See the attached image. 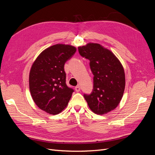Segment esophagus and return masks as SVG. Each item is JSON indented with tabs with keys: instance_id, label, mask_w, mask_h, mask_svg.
<instances>
[{
	"instance_id": "obj_1",
	"label": "esophagus",
	"mask_w": 155,
	"mask_h": 155,
	"mask_svg": "<svg viewBox=\"0 0 155 155\" xmlns=\"http://www.w3.org/2000/svg\"><path fill=\"white\" fill-rule=\"evenodd\" d=\"M75 89H76V92H79L80 91V86L79 85H77L76 87H75Z\"/></svg>"
}]
</instances>
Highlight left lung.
Returning a JSON list of instances; mask_svg holds the SVG:
<instances>
[{"label": "left lung", "mask_w": 155, "mask_h": 155, "mask_svg": "<svg viewBox=\"0 0 155 155\" xmlns=\"http://www.w3.org/2000/svg\"><path fill=\"white\" fill-rule=\"evenodd\" d=\"M82 57L90 61L94 75L91 94H84L89 108L97 114L115 109L123 97L125 87V71L120 60L110 50L98 43H88L78 47Z\"/></svg>", "instance_id": "obj_1"}]
</instances>
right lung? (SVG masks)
<instances>
[{
  "label": "right lung",
  "instance_id": "add662e5",
  "mask_svg": "<svg viewBox=\"0 0 155 155\" xmlns=\"http://www.w3.org/2000/svg\"><path fill=\"white\" fill-rule=\"evenodd\" d=\"M76 51L70 45L57 44L46 48L33 63L29 87L33 100L40 109L55 115L68 104L74 90L66 85L64 65Z\"/></svg>",
  "mask_w": 155,
  "mask_h": 155
}]
</instances>
